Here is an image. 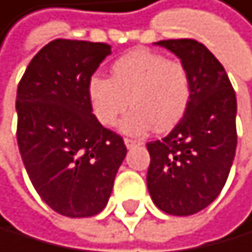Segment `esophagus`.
Listing matches in <instances>:
<instances>
[{"label": "esophagus", "instance_id": "esophagus-1", "mask_svg": "<svg viewBox=\"0 0 252 252\" xmlns=\"http://www.w3.org/2000/svg\"><path fill=\"white\" fill-rule=\"evenodd\" d=\"M125 146L127 148H135V146H140L141 141L140 140H133V138H125Z\"/></svg>", "mask_w": 252, "mask_h": 252}]
</instances>
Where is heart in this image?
<instances>
[{
  "instance_id": "1",
  "label": "heart",
  "mask_w": 252,
  "mask_h": 252,
  "mask_svg": "<svg viewBox=\"0 0 252 252\" xmlns=\"http://www.w3.org/2000/svg\"><path fill=\"white\" fill-rule=\"evenodd\" d=\"M191 96V78L187 65L164 54L135 49L112 64L111 78L93 75L88 82V99L94 117L106 127L116 125L133 107L122 124L128 133L148 128L167 130L183 116Z\"/></svg>"
}]
</instances>
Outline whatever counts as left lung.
I'll use <instances>...</instances> for the list:
<instances>
[{
	"instance_id": "obj_1",
	"label": "left lung",
	"mask_w": 252,
	"mask_h": 252,
	"mask_svg": "<svg viewBox=\"0 0 252 252\" xmlns=\"http://www.w3.org/2000/svg\"><path fill=\"white\" fill-rule=\"evenodd\" d=\"M187 65L191 96L183 117L162 140L149 141L148 189L160 211L191 216L214 201L236 149V96L223 65L191 38L158 41Z\"/></svg>"
}]
</instances>
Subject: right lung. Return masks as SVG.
Here are the masks:
<instances>
[{
	"label": "right lung",
	"mask_w": 252,
	"mask_h": 252,
	"mask_svg": "<svg viewBox=\"0 0 252 252\" xmlns=\"http://www.w3.org/2000/svg\"><path fill=\"white\" fill-rule=\"evenodd\" d=\"M111 54L106 43L53 40L35 54L17 87V145L40 198L65 217L104 209L127 148L104 128L88 82Z\"/></svg>",
	"instance_id": "1"
}]
</instances>
